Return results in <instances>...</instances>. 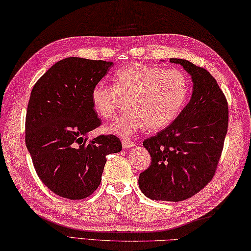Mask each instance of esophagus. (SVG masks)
<instances>
[{
  "mask_svg": "<svg viewBox=\"0 0 251 251\" xmlns=\"http://www.w3.org/2000/svg\"><path fill=\"white\" fill-rule=\"evenodd\" d=\"M122 146L124 149H130L134 147V142L130 141L129 139H124V140H122Z\"/></svg>",
  "mask_w": 251,
  "mask_h": 251,
  "instance_id": "34e87169",
  "label": "esophagus"
}]
</instances>
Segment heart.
Here are the masks:
<instances>
[{"label":"heart","mask_w":251,"mask_h":251,"mask_svg":"<svg viewBox=\"0 0 251 251\" xmlns=\"http://www.w3.org/2000/svg\"><path fill=\"white\" fill-rule=\"evenodd\" d=\"M189 94V82L176 69L132 63L113 75V86L96 83L90 101L96 113L111 120L116 113L121 97H128V112L112 123L109 130L129 137L143 127L157 130L168 126L182 109Z\"/></svg>","instance_id":"obj_1"}]
</instances>
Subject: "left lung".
Masks as SVG:
<instances>
[{"label": "left lung", "mask_w": 251, "mask_h": 251, "mask_svg": "<svg viewBox=\"0 0 251 251\" xmlns=\"http://www.w3.org/2000/svg\"><path fill=\"white\" fill-rule=\"evenodd\" d=\"M188 72L193 90L183 110L166 128L143 141L150 167L139 188L151 200L180 201L195 195L214 177L227 131L228 106L214 76L191 61L170 58Z\"/></svg>", "instance_id": "left-lung-1"}]
</instances>
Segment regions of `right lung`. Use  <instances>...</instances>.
Returning a JSON list of instances; mask_svg holds the SVG:
<instances>
[{
    "label": "right lung",
    "mask_w": 251,
    "mask_h": 251,
    "mask_svg": "<svg viewBox=\"0 0 251 251\" xmlns=\"http://www.w3.org/2000/svg\"><path fill=\"white\" fill-rule=\"evenodd\" d=\"M113 65L69 57L50 68L32 88L25 116V145L35 172L47 188L82 200L98 188L105 156L122 150L113 135L88 141L100 126L90 92Z\"/></svg>",
    "instance_id": "obj_1"
}]
</instances>
